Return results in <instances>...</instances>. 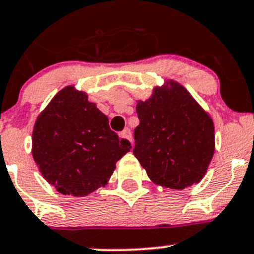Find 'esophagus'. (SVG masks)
<instances>
[{
    "label": "esophagus",
    "instance_id": "esophagus-1",
    "mask_svg": "<svg viewBox=\"0 0 254 254\" xmlns=\"http://www.w3.org/2000/svg\"><path fill=\"white\" fill-rule=\"evenodd\" d=\"M121 137H122V138H125V139H127L128 141H130V143H132V133H130V129H129V128H126V129L122 130Z\"/></svg>",
    "mask_w": 254,
    "mask_h": 254
}]
</instances>
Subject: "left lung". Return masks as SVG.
<instances>
[{
  "mask_svg": "<svg viewBox=\"0 0 254 254\" xmlns=\"http://www.w3.org/2000/svg\"><path fill=\"white\" fill-rule=\"evenodd\" d=\"M135 110L140 122L133 154L151 182L177 190L197 184L215 149L211 116L173 80L138 100Z\"/></svg>",
  "mask_w": 254,
  "mask_h": 254,
  "instance_id": "8db88e82",
  "label": "left lung"
}]
</instances>
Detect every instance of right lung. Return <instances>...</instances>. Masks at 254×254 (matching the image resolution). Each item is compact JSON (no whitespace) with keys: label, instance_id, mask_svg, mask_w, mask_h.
<instances>
[{"label":"right lung","instance_id":"right-lung-1","mask_svg":"<svg viewBox=\"0 0 254 254\" xmlns=\"http://www.w3.org/2000/svg\"><path fill=\"white\" fill-rule=\"evenodd\" d=\"M129 150V141L120 139L108 117L73 86L54 95L32 130V157L42 177L75 197L105 187Z\"/></svg>","mask_w":254,"mask_h":254}]
</instances>
